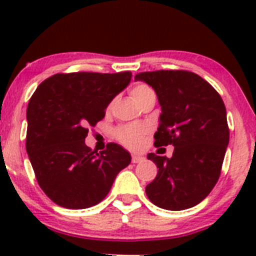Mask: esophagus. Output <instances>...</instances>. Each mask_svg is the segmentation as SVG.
<instances>
[{
  "label": "esophagus",
  "instance_id": "1",
  "mask_svg": "<svg viewBox=\"0 0 256 256\" xmlns=\"http://www.w3.org/2000/svg\"><path fill=\"white\" fill-rule=\"evenodd\" d=\"M144 161V157L141 154H132V162L134 164H138V162Z\"/></svg>",
  "mask_w": 256,
  "mask_h": 256
}]
</instances>
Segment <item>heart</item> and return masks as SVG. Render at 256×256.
<instances>
[{"mask_svg": "<svg viewBox=\"0 0 256 256\" xmlns=\"http://www.w3.org/2000/svg\"><path fill=\"white\" fill-rule=\"evenodd\" d=\"M148 92H152V90L144 84H138L131 90V95H132L134 100L136 102H140L144 95L148 94ZM142 135L144 128L141 126H122V128H118L116 130L118 140L122 144H125L126 147H128V148H138L141 142H142Z\"/></svg>", "mask_w": 256, "mask_h": 256, "instance_id": "obj_1", "label": "heart"}]
</instances>
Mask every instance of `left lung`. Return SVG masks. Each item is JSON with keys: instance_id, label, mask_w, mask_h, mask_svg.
<instances>
[{"instance_id": "8db88e82", "label": "left lung", "mask_w": 256, "mask_h": 256, "mask_svg": "<svg viewBox=\"0 0 256 256\" xmlns=\"http://www.w3.org/2000/svg\"><path fill=\"white\" fill-rule=\"evenodd\" d=\"M135 80L152 86L161 106L154 144L174 146L171 158L147 154L158 168L146 186L147 197L168 210L194 207L218 182L229 144L223 100L209 82L190 72H144Z\"/></svg>"}]
</instances>
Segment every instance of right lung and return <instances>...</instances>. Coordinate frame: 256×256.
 <instances>
[{
	"label": "right lung",
	"mask_w": 256,
	"mask_h": 256,
	"mask_svg": "<svg viewBox=\"0 0 256 256\" xmlns=\"http://www.w3.org/2000/svg\"><path fill=\"white\" fill-rule=\"evenodd\" d=\"M130 72L56 74L36 89L27 108L26 150L43 192L58 206L84 209L102 202L128 150L108 144L96 154L85 144L88 128L105 116L114 98L130 84Z\"/></svg>",
	"instance_id": "obj_1"
}]
</instances>
